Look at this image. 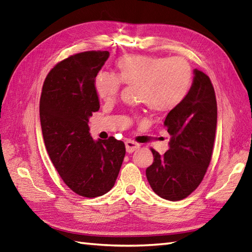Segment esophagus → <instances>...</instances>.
<instances>
[{
	"label": "esophagus",
	"mask_w": 252,
	"mask_h": 252,
	"mask_svg": "<svg viewBox=\"0 0 252 252\" xmlns=\"http://www.w3.org/2000/svg\"><path fill=\"white\" fill-rule=\"evenodd\" d=\"M139 147H140V145H139L138 143H136V141H134V140L127 139V140L126 141V152H127V153L134 152L135 150H137Z\"/></svg>",
	"instance_id": "1"
}]
</instances>
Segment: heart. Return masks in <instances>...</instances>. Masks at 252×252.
<instances>
[{"label":"heart","instance_id":"heart-1","mask_svg":"<svg viewBox=\"0 0 252 252\" xmlns=\"http://www.w3.org/2000/svg\"><path fill=\"white\" fill-rule=\"evenodd\" d=\"M116 74L101 72L94 80L98 98L113 103L122 84L135 86L136 98L156 113H168L181 105L189 94L192 71L182 57L127 54L115 63Z\"/></svg>","mask_w":252,"mask_h":252}]
</instances>
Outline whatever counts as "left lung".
<instances>
[{
  "label": "left lung",
  "instance_id": "1",
  "mask_svg": "<svg viewBox=\"0 0 252 252\" xmlns=\"http://www.w3.org/2000/svg\"><path fill=\"white\" fill-rule=\"evenodd\" d=\"M189 94L181 105L170 111L164 126L171 136L163 156L151 148L154 160L146 169L153 191L166 200L179 201L202 182L214 147L217 103L210 77L193 70Z\"/></svg>",
  "mask_w": 252,
  "mask_h": 252
}]
</instances>
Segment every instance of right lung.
Segmentation results:
<instances>
[{"mask_svg": "<svg viewBox=\"0 0 252 252\" xmlns=\"http://www.w3.org/2000/svg\"><path fill=\"white\" fill-rule=\"evenodd\" d=\"M107 51H87L56 63L43 82L40 124L49 157L68 188L95 198L112 189L126 156V146L111 136L94 141L88 119L100 108L94 79Z\"/></svg>", "mask_w": 252, "mask_h": 252, "instance_id": "right-lung-1", "label": "right lung"}]
</instances>
